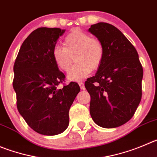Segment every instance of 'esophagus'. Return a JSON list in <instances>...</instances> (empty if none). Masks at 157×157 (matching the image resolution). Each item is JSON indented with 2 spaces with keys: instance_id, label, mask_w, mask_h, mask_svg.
<instances>
[{
  "instance_id": "esophagus-1",
  "label": "esophagus",
  "mask_w": 157,
  "mask_h": 157,
  "mask_svg": "<svg viewBox=\"0 0 157 157\" xmlns=\"http://www.w3.org/2000/svg\"><path fill=\"white\" fill-rule=\"evenodd\" d=\"M78 84H79V86H80V87L81 90H84V89H85V87H84V83H82V82H79Z\"/></svg>"
}]
</instances>
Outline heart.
I'll list each match as a JSON object with an SVG mask.
<instances>
[{
  "mask_svg": "<svg viewBox=\"0 0 157 157\" xmlns=\"http://www.w3.org/2000/svg\"><path fill=\"white\" fill-rule=\"evenodd\" d=\"M63 47L56 45L52 49V56L59 70L67 71L74 57L76 64L69 70L67 78L72 81H79L97 70L101 64L104 47L98 39L78 29L70 32L63 42Z\"/></svg>",
  "mask_w": 157,
  "mask_h": 157,
  "instance_id": "1",
  "label": "heart"
}]
</instances>
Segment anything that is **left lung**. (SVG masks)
<instances>
[{"instance_id":"obj_1","label":"left lung","mask_w":157,"mask_h":157,"mask_svg":"<svg viewBox=\"0 0 157 157\" xmlns=\"http://www.w3.org/2000/svg\"><path fill=\"white\" fill-rule=\"evenodd\" d=\"M88 32L104 47L101 64L95 76L85 82L90 95V115L102 128H116L129 121L140 105L143 67L136 49L116 27L99 22Z\"/></svg>"}]
</instances>
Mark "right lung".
Listing matches in <instances>:
<instances>
[{
    "label": "right lung",
    "instance_id": "right-lung-1",
    "mask_svg": "<svg viewBox=\"0 0 157 157\" xmlns=\"http://www.w3.org/2000/svg\"><path fill=\"white\" fill-rule=\"evenodd\" d=\"M65 30L39 28L23 42L14 65L13 87L19 113L39 134L55 136L69 125V110L80 89L75 82L63 87L65 75L59 71L52 51Z\"/></svg>",
    "mask_w": 157,
    "mask_h": 157
}]
</instances>
